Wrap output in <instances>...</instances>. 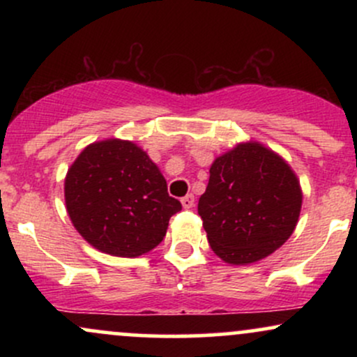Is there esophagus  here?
Returning <instances> with one entry per match:
<instances>
[{
  "mask_svg": "<svg viewBox=\"0 0 357 357\" xmlns=\"http://www.w3.org/2000/svg\"><path fill=\"white\" fill-rule=\"evenodd\" d=\"M181 204L183 208H186V210H190V208L195 206V196L192 195H186L184 198L181 199Z\"/></svg>",
  "mask_w": 357,
  "mask_h": 357,
  "instance_id": "obj_1",
  "label": "esophagus"
}]
</instances>
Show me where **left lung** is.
Listing matches in <instances>:
<instances>
[{
    "label": "left lung",
    "instance_id": "1",
    "mask_svg": "<svg viewBox=\"0 0 357 357\" xmlns=\"http://www.w3.org/2000/svg\"><path fill=\"white\" fill-rule=\"evenodd\" d=\"M302 188L289 162L257 141L218 155L198 203L208 243L230 265L272 255L297 227Z\"/></svg>",
    "mask_w": 357,
    "mask_h": 357
}]
</instances>
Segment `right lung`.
I'll return each instance as SVG.
<instances>
[{"instance_id": "1", "label": "right lung", "mask_w": 357, "mask_h": 357, "mask_svg": "<svg viewBox=\"0 0 357 357\" xmlns=\"http://www.w3.org/2000/svg\"><path fill=\"white\" fill-rule=\"evenodd\" d=\"M65 206L82 238L99 252L134 258L158 247L181 203L142 147L104 139L85 147L65 176Z\"/></svg>"}]
</instances>
